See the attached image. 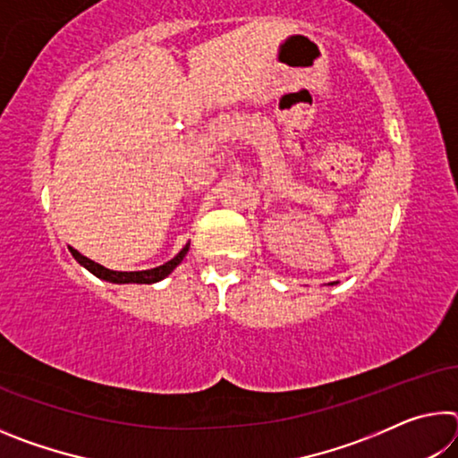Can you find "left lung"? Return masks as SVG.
<instances>
[{
    "label": "left lung",
    "instance_id": "8db88e82",
    "mask_svg": "<svg viewBox=\"0 0 458 458\" xmlns=\"http://www.w3.org/2000/svg\"><path fill=\"white\" fill-rule=\"evenodd\" d=\"M331 284H335V283H331Z\"/></svg>",
    "mask_w": 458,
    "mask_h": 458
}]
</instances>
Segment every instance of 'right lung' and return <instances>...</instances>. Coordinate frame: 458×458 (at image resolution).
<instances>
[{"mask_svg":"<svg viewBox=\"0 0 458 458\" xmlns=\"http://www.w3.org/2000/svg\"><path fill=\"white\" fill-rule=\"evenodd\" d=\"M71 250L72 257L76 259V262L79 265H82L87 270H90L92 275L103 278V281H108V283H114V284H127V283H137V284H151V283H157L161 281V278H165L167 275L174 273V268L180 265V262L183 260L185 254H188L190 250V244H185L180 252L175 254V257L172 260H167L165 265L161 267H155V268H149V270H135V273H121V270H111V268H105L97 265L95 260H90L87 257H82V254L79 250H74V248H68Z\"/></svg>","mask_w":458,"mask_h":458,"instance_id":"right-lung-1","label":"right lung"}]
</instances>
